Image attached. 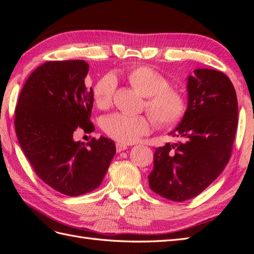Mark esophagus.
<instances>
[{
    "mask_svg": "<svg viewBox=\"0 0 254 254\" xmlns=\"http://www.w3.org/2000/svg\"><path fill=\"white\" fill-rule=\"evenodd\" d=\"M116 148H117V152L120 153L122 150H126L127 148V146L126 144H122V143H117L116 144Z\"/></svg>",
    "mask_w": 254,
    "mask_h": 254,
    "instance_id": "34e87169",
    "label": "esophagus"
}]
</instances>
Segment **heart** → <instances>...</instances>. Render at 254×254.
Listing matches in <instances>:
<instances>
[{"mask_svg":"<svg viewBox=\"0 0 254 254\" xmlns=\"http://www.w3.org/2000/svg\"><path fill=\"white\" fill-rule=\"evenodd\" d=\"M132 87L146 97L145 108L158 127L175 126L185 116L187 99L182 91L170 86L163 74L149 66H136L127 74ZM116 78L107 74L98 79L94 87V100L99 109H108L112 105L116 90ZM150 128L146 116H128L113 113L102 120V130L108 136L122 144L136 142Z\"/></svg>","mask_w":254,"mask_h":254,"instance_id":"obj_1","label":"heart"}]
</instances>
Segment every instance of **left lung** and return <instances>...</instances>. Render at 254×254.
<instances>
[{
	"label": "left lung",
	"mask_w": 254,
	"mask_h": 254,
	"mask_svg": "<svg viewBox=\"0 0 254 254\" xmlns=\"http://www.w3.org/2000/svg\"><path fill=\"white\" fill-rule=\"evenodd\" d=\"M238 127V101L227 75L196 68L188 77V108L167 143L154 154L149 188L170 201L198 195L227 166Z\"/></svg>",
	"instance_id": "1"
}]
</instances>
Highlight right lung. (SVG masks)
<instances>
[{
	"label": "right lung",
	"instance_id": "right-lung-1",
	"mask_svg": "<svg viewBox=\"0 0 254 254\" xmlns=\"http://www.w3.org/2000/svg\"><path fill=\"white\" fill-rule=\"evenodd\" d=\"M84 60L49 61L26 80L15 109V131L36 175L68 196L100 186L116 154L115 142L100 136L75 142L76 130L91 133L93 89L86 88Z\"/></svg>",
	"mask_w": 254,
	"mask_h": 254
}]
</instances>
